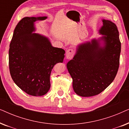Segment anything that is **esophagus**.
I'll return each mask as SVG.
<instances>
[{
  "label": "esophagus",
  "mask_w": 129,
  "mask_h": 129,
  "mask_svg": "<svg viewBox=\"0 0 129 129\" xmlns=\"http://www.w3.org/2000/svg\"><path fill=\"white\" fill-rule=\"evenodd\" d=\"M75 54V51L73 49H68L66 53V57L67 59H72Z\"/></svg>",
  "instance_id": "1"
}]
</instances>
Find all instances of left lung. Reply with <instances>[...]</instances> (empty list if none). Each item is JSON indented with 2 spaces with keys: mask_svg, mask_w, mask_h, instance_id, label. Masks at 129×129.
Segmentation results:
<instances>
[{
  "mask_svg": "<svg viewBox=\"0 0 129 129\" xmlns=\"http://www.w3.org/2000/svg\"><path fill=\"white\" fill-rule=\"evenodd\" d=\"M99 33L103 36L77 46L73 59L67 63L75 92L82 97L99 94L114 80L119 67L121 43L117 26L102 19Z\"/></svg>",
  "mask_w": 129,
  "mask_h": 129,
  "instance_id": "1",
  "label": "left lung"
}]
</instances>
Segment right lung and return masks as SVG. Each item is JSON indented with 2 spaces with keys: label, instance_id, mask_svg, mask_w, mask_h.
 <instances>
[{
  "label": "right lung",
  "instance_id": "right-lung-1",
  "mask_svg": "<svg viewBox=\"0 0 129 129\" xmlns=\"http://www.w3.org/2000/svg\"><path fill=\"white\" fill-rule=\"evenodd\" d=\"M47 16L25 17L16 26L10 44L9 64L13 82L27 94L41 96L50 87L53 66L63 63L65 51L54 47L49 38L34 33L35 22Z\"/></svg>",
  "mask_w": 129,
  "mask_h": 129
}]
</instances>
